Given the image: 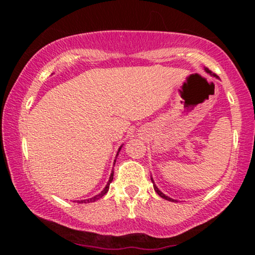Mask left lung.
<instances>
[{
    "label": "left lung",
    "mask_w": 255,
    "mask_h": 255,
    "mask_svg": "<svg viewBox=\"0 0 255 255\" xmlns=\"http://www.w3.org/2000/svg\"><path fill=\"white\" fill-rule=\"evenodd\" d=\"M205 72H207V73H210V74H211V75H214V76H216V74H214V73H212V72H211V71H210V69H209V68H205ZM151 180H152V177H151ZM152 182H153V180H152ZM153 187H154V190L156 191V194H158L160 197L165 198V200H168V201H170V202H174V201H175V200H173V198H169L168 196H166V195H165V194H162V193H161V191H160V190L158 189V187H156V186H155V184H154V182H153Z\"/></svg>",
    "instance_id": "obj_1"
}]
</instances>
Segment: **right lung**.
I'll use <instances>...</instances> for the list:
<instances>
[{
    "label": "right lung",
    "mask_w": 255,
    "mask_h": 255,
    "mask_svg": "<svg viewBox=\"0 0 255 255\" xmlns=\"http://www.w3.org/2000/svg\"><path fill=\"white\" fill-rule=\"evenodd\" d=\"M121 149V148H120ZM120 149H118V151H120ZM114 180V173H111V175H110V179H109V181H108V184L106 186V188H104V189L101 191V193L99 194V195H96V196H94V197H92V198H88V200H83V201H78L79 203H90V202H95L96 200H99V198H101V197H103L104 195H106L107 193H108V190H109V187H110V183H111V181Z\"/></svg>",
    "instance_id": "right-lung-1"
}]
</instances>
